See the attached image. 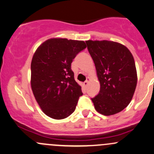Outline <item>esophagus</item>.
<instances>
[{"label":"esophagus","instance_id":"esophagus-1","mask_svg":"<svg viewBox=\"0 0 154 154\" xmlns=\"http://www.w3.org/2000/svg\"><path fill=\"white\" fill-rule=\"evenodd\" d=\"M90 80H91L90 77H87V79H86V81H85V82L82 83L83 86H84V87H86V86H88V83H89Z\"/></svg>","mask_w":154,"mask_h":154}]
</instances>
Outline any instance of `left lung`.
Segmentation results:
<instances>
[{
  "instance_id": "1",
  "label": "left lung",
  "mask_w": 154,
  "mask_h": 154,
  "mask_svg": "<svg viewBox=\"0 0 154 154\" xmlns=\"http://www.w3.org/2000/svg\"><path fill=\"white\" fill-rule=\"evenodd\" d=\"M96 69L100 92L91 98L95 110L104 116L117 114L131 101L137 71L132 54L122 44L109 40H87Z\"/></svg>"
}]
</instances>
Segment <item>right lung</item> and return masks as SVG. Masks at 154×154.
I'll return each instance as SVG.
<instances>
[{"mask_svg":"<svg viewBox=\"0 0 154 154\" xmlns=\"http://www.w3.org/2000/svg\"><path fill=\"white\" fill-rule=\"evenodd\" d=\"M86 48L82 40L51 38L35 51L31 62V88L39 106L54 119L68 117L82 95L71 63Z\"/></svg>","mask_w":154,"mask_h":154,"instance_id":"1","label":"right lung"}]
</instances>
